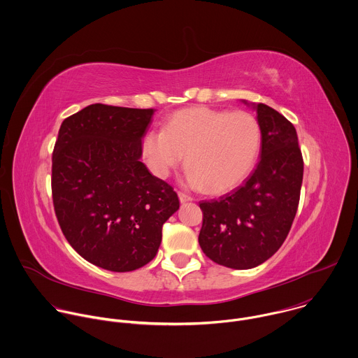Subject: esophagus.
Wrapping results in <instances>:
<instances>
[{"instance_id":"esophagus-1","label":"esophagus","mask_w":358,"mask_h":358,"mask_svg":"<svg viewBox=\"0 0 358 358\" xmlns=\"http://www.w3.org/2000/svg\"><path fill=\"white\" fill-rule=\"evenodd\" d=\"M178 198H180V202H181V203H185V202H191V201H192V198H191L189 195H187L185 192H181V191L178 192Z\"/></svg>"}]
</instances>
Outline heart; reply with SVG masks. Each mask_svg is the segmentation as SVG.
Returning <instances> with one entry per match:
<instances>
[{
    "label": "heart",
    "mask_w": 358,
    "mask_h": 358,
    "mask_svg": "<svg viewBox=\"0 0 358 358\" xmlns=\"http://www.w3.org/2000/svg\"><path fill=\"white\" fill-rule=\"evenodd\" d=\"M260 145V124L249 112L199 106L171 115L164 130L148 131L143 155L149 169L159 177H166L185 155L189 185L222 194L248 178Z\"/></svg>",
    "instance_id": "1"
}]
</instances>
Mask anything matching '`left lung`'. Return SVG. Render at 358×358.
Instances as JSON below:
<instances>
[{"label": "left lung", "instance_id": "left-lung-1", "mask_svg": "<svg viewBox=\"0 0 358 358\" xmlns=\"http://www.w3.org/2000/svg\"><path fill=\"white\" fill-rule=\"evenodd\" d=\"M260 160L246 182L218 201H202L199 245L220 266L253 268L284 243L297 212L303 156L294 126L275 109L256 105Z\"/></svg>", "mask_w": 358, "mask_h": 358}]
</instances>
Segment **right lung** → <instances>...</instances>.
<instances>
[{
	"label": "right lung",
	"mask_w": 358,
	"mask_h": 358,
	"mask_svg": "<svg viewBox=\"0 0 358 358\" xmlns=\"http://www.w3.org/2000/svg\"><path fill=\"white\" fill-rule=\"evenodd\" d=\"M155 109L92 103L62 122L51 189L59 227L87 262L115 273L148 264L177 192L140 160Z\"/></svg>",
	"instance_id": "1"
}]
</instances>
